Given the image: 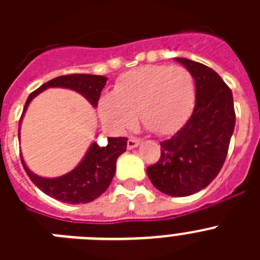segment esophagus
Returning a JSON list of instances; mask_svg holds the SVG:
<instances>
[{
	"mask_svg": "<svg viewBox=\"0 0 260 260\" xmlns=\"http://www.w3.org/2000/svg\"><path fill=\"white\" fill-rule=\"evenodd\" d=\"M139 143H141V139H138V138H135V137H130L127 141V148L128 150L135 148L137 146H139Z\"/></svg>",
	"mask_w": 260,
	"mask_h": 260,
	"instance_id": "obj_1",
	"label": "esophagus"
}]
</instances>
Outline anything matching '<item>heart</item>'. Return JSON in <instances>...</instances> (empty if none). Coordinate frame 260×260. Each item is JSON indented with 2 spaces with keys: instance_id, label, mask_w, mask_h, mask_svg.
Masks as SVG:
<instances>
[{
  "instance_id": "obj_1",
  "label": "heart",
  "mask_w": 260,
  "mask_h": 260,
  "mask_svg": "<svg viewBox=\"0 0 260 260\" xmlns=\"http://www.w3.org/2000/svg\"><path fill=\"white\" fill-rule=\"evenodd\" d=\"M195 102L197 87L187 69L146 65L117 80L113 92L99 103V114L109 127L123 133L134 126L138 113L151 132L169 135L187 122Z\"/></svg>"
}]
</instances>
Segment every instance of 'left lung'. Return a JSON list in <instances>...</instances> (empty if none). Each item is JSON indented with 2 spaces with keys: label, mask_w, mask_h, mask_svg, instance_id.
I'll return each instance as SVG.
<instances>
[{
  "label": "left lung",
  "mask_w": 260,
  "mask_h": 260,
  "mask_svg": "<svg viewBox=\"0 0 260 260\" xmlns=\"http://www.w3.org/2000/svg\"><path fill=\"white\" fill-rule=\"evenodd\" d=\"M194 77L197 102L189 121L160 142L158 161L147 168L156 189L187 197L210 185L221 171L236 125L232 89L216 71L187 58H176Z\"/></svg>",
  "instance_id": "1"
}]
</instances>
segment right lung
<instances>
[{
	"instance_id": "add662e5",
	"label": "right lung",
	"mask_w": 260,
	"mask_h": 260,
	"mask_svg": "<svg viewBox=\"0 0 260 260\" xmlns=\"http://www.w3.org/2000/svg\"><path fill=\"white\" fill-rule=\"evenodd\" d=\"M107 78L91 74H68L49 80L29 93L23 113L27 105L38 93L48 87H65L82 93L93 107H98L100 93L105 86ZM108 143L100 146L93 142L88 152L74 171L58 178H43L31 173L22 160L23 168L29 180L39 189L52 198L65 203H88L99 198L109 187L116 173V161L121 153L126 151L127 138H108Z\"/></svg>"
}]
</instances>
